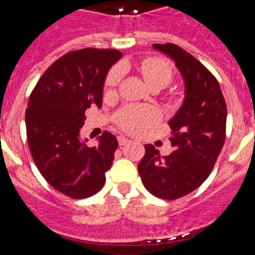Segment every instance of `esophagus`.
I'll return each mask as SVG.
<instances>
[{
    "mask_svg": "<svg viewBox=\"0 0 255 255\" xmlns=\"http://www.w3.org/2000/svg\"><path fill=\"white\" fill-rule=\"evenodd\" d=\"M128 143H130L129 139L125 138V136H119V144H120V145H126Z\"/></svg>",
    "mask_w": 255,
    "mask_h": 255,
    "instance_id": "1",
    "label": "esophagus"
}]
</instances>
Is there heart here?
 Wrapping results in <instances>:
<instances>
[{"instance_id": "heart-1", "label": "heart", "mask_w": 255, "mask_h": 255, "mask_svg": "<svg viewBox=\"0 0 255 255\" xmlns=\"http://www.w3.org/2000/svg\"><path fill=\"white\" fill-rule=\"evenodd\" d=\"M141 75L144 80L147 82L149 87L157 85V87H166L172 80L173 71L171 65L167 61L157 57H148L143 60L139 65ZM120 74L117 70H112L108 74L107 85L115 87L119 82ZM159 119L158 112L152 107L145 106H130L125 107L117 112L115 116V121L121 129L131 134H139L145 129L154 125Z\"/></svg>"}]
</instances>
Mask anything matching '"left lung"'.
<instances>
[{"label": "left lung", "mask_w": 255, "mask_h": 255, "mask_svg": "<svg viewBox=\"0 0 255 255\" xmlns=\"http://www.w3.org/2000/svg\"><path fill=\"white\" fill-rule=\"evenodd\" d=\"M170 56L185 83V98L168 121L173 152L161 157L152 144L138 166L144 186L154 197L175 200L199 188L209 176L226 138L227 108L215 75L173 43L153 44Z\"/></svg>", "instance_id": "1"}]
</instances>
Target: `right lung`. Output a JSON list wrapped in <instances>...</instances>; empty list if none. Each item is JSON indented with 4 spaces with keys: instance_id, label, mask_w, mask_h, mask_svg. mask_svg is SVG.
<instances>
[{
    "instance_id": "right-lung-1",
    "label": "right lung",
    "mask_w": 255,
    "mask_h": 255,
    "mask_svg": "<svg viewBox=\"0 0 255 255\" xmlns=\"http://www.w3.org/2000/svg\"><path fill=\"white\" fill-rule=\"evenodd\" d=\"M121 56L117 49L69 52L44 71L29 97L25 125L31 157L49 185L73 199L103 188L119 147L111 132H103L97 147H88L79 132L87 108L102 106L106 75Z\"/></svg>"
}]
</instances>
